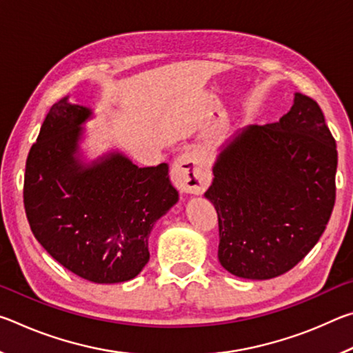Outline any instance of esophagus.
I'll return each instance as SVG.
<instances>
[{
  "label": "esophagus",
  "instance_id": "esophagus-1",
  "mask_svg": "<svg viewBox=\"0 0 353 353\" xmlns=\"http://www.w3.org/2000/svg\"><path fill=\"white\" fill-rule=\"evenodd\" d=\"M172 181L185 193L199 194L210 183V174L194 152L187 151L179 155L172 165Z\"/></svg>",
  "mask_w": 353,
  "mask_h": 353
}]
</instances>
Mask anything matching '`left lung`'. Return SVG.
Wrapping results in <instances>:
<instances>
[{
	"mask_svg": "<svg viewBox=\"0 0 353 353\" xmlns=\"http://www.w3.org/2000/svg\"><path fill=\"white\" fill-rule=\"evenodd\" d=\"M338 151L316 101L294 94L277 123L229 141L205 191L218 213V259L236 277L292 270L324 234L336 198Z\"/></svg>",
	"mask_w": 353,
	"mask_h": 353,
	"instance_id": "1",
	"label": "left lung"
}]
</instances>
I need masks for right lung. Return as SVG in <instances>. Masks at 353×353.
Here are the masks:
<instances>
[{
  "mask_svg": "<svg viewBox=\"0 0 353 353\" xmlns=\"http://www.w3.org/2000/svg\"><path fill=\"white\" fill-rule=\"evenodd\" d=\"M92 110L57 101L26 160V216L37 241L76 276L119 283L149 261L155 221L179 201L168 165L139 168L119 152L92 165L77 157L81 124Z\"/></svg>",
  "mask_w": 353,
  "mask_h": 353,
  "instance_id": "obj_1",
  "label": "right lung"
}]
</instances>
